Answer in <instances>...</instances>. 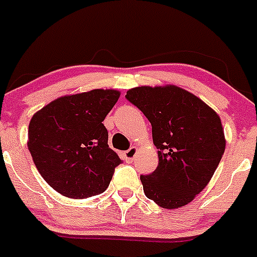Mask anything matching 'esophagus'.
I'll return each mask as SVG.
<instances>
[{
  "label": "esophagus",
  "mask_w": 257,
  "mask_h": 257,
  "mask_svg": "<svg viewBox=\"0 0 257 257\" xmlns=\"http://www.w3.org/2000/svg\"><path fill=\"white\" fill-rule=\"evenodd\" d=\"M137 151H139V148H137L136 146L131 147V148H130V150L126 151V152H125V157H126V160L128 161V162H132V161H134V158L136 157Z\"/></svg>",
  "instance_id": "34e87169"
}]
</instances>
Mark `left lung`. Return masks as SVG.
<instances>
[{"mask_svg": "<svg viewBox=\"0 0 257 257\" xmlns=\"http://www.w3.org/2000/svg\"><path fill=\"white\" fill-rule=\"evenodd\" d=\"M126 99L148 118L158 148L156 171L140 177L145 194L165 209L189 204L210 182L225 151L219 115L176 85L137 86Z\"/></svg>", "mask_w": 257, "mask_h": 257, "instance_id": "1", "label": "left lung"}]
</instances>
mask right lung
<instances>
[{"label": "right lung", "mask_w": 257, "mask_h": 257, "mask_svg": "<svg viewBox=\"0 0 257 257\" xmlns=\"http://www.w3.org/2000/svg\"><path fill=\"white\" fill-rule=\"evenodd\" d=\"M120 97L113 89L65 95L37 111L28 126V150L44 181L73 199L109 187L120 157L107 145L102 121Z\"/></svg>", "instance_id": "1"}]
</instances>
